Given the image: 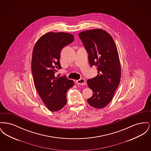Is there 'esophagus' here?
<instances>
[{"label":"esophagus","instance_id":"esophagus-1","mask_svg":"<svg viewBox=\"0 0 151 151\" xmlns=\"http://www.w3.org/2000/svg\"><path fill=\"white\" fill-rule=\"evenodd\" d=\"M76 84H79V85H81V86H84L86 84V81L84 79H80L76 81Z\"/></svg>","mask_w":151,"mask_h":151}]
</instances>
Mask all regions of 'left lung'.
<instances>
[{
    "mask_svg": "<svg viewBox=\"0 0 151 151\" xmlns=\"http://www.w3.org/2000/svg\"><path fill=\"white\" fill-rule=\"evenodd\" d=\"M79 36L88 53L91 66H97V76L87 80L88 86L93 91L88 102L96 109L105 108L113 98L121 77L116 45L112 37L101 29L83 31Z\"/></svg>",
    "mask_w": 151,
    "mask_h": 151,
    "instance_id": "left-lung-1",
    "label": "left lung"
}]
</instances>
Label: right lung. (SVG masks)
Masks as SVG:
<instances>
[{
  "label": "right lung",
  "instance_id": "obj_1",
  "mask_svg": "<svg viewBox=\"0 0 151 151\" xmlns=\"http://www.w3.org/2000/svg\"><path fill=\"white\" fill-rule=\"evenodd\" d=\"M74 36L65 32H49L36 42L32 52V72L36 90L51 111H57L67 103L66 92L73 86V81L65 77L55 76L60 69V52L72 43Z\"/></svg>",
  "mask_w": 151,
  "mask_h": 151
}]
</instances>
